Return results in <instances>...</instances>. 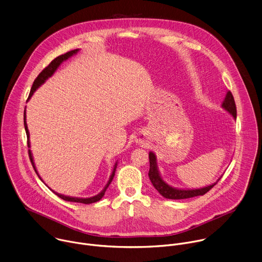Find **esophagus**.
Wrapping results in <instances>:
<instances>
[{
	"label": "esophagus",
	"instance_id": "1",
	"mask_svg": "<svg viewBox=\"0 0 262 262\" xmlns=\"http://www.w3.org/2000/svg\"><path fill=\"white\" fill-rule=\"evenodd\" d=\"M136 142L138 143H143L144 142V135L143 134H139L137 137H136Z\"/></svg>",
	"mask_w": 262,
	"mask_h": 262
}]
</instances>
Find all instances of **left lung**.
<instances>
[{"label": "left lung", "instance_id": "left-lung-1", "mask_svg": "<svg viewBox=\"0 0 262 262\" xmlns=\"http://www.w3.org/2000/svg\"><path fill=\"white\" fill-rule=\"evenodd\" d=\"M223 108H225L234 119H236V106H235V102L234 98L231 94L230 91L227 92L226 97L222 103ZM148 158H149V171H148V178L155 187V189L158 191L163 197L167 199H186V198H191L199 195H204L210 191L217 183L207 186L204 188L200 189H195V190H181V189H176L170 186H168L160 177L158 168H157V163H156V156L154 152L148 154ZM220 180V179H219Z\"/></svg>", "mask_w": 262, "mask_h": 262}]
</instances>
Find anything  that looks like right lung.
I'll list each match as a JSON object with an SVG mask.
<instances>
[{
	"instance_id": "add662e5",
	"label": "right lung",
	"mask_w": 262,
	"mask_h": 262,
	"mask_svg": "<svg viewBox=\"0 0 262 262\" xmlns=\"http://www.w3.org/2000/svg\"><path fill=\"white\" fill-rule=\"evenodd\" d=\"M78 51V49H74V50H71V51H68V52H66V54H64V55H61V56H59V57H57L55 60H52L51 62H50V64L47 66V67H45L40 73H39V75L36 77V79L34 80V83H33V85H32V89H31V92H30V95H29V98H28V100L31 98V96L33 95V93L48 78V77H50L52 74H54V72L57 70V68L61 65V63L62 62H64L65 60H67L68 58H70L71 56H73L74 54H76V52ZM24 123H25V129H26V133H27V137H28V146L30 147V141H29V130H28V126H27V123H26V111H25V115H24ZM29 157H30V160H31V163H32V165H33V167H34V169H35V171H36V173H37V176L39 177V174H38V172H37V170H36V167H35V164H34V161H33V156H32V152H31V149H29ZM116 168H117V164L115 165V168H114V171H113V173H112V176H111V178H110V181H108V183L106 184V186H105V188L103 189V191L101 192V193H99L98 195H96V196H94V197H90V198H77V197H69V196H65V195H61V194H59V193H57V192H55V191H52L54 192L55 194H57L60 198H62V199H64V200H66V201H71V202H80V203H84V204H89V203H93V202H97V201H99L102 197H103V195L105 194V191H106V189L108 188V186L111 185V183H112V181H113V179H114V177H115V172H116ZM40 178V177H39Z\"/></svg>"
}]
</instances>
